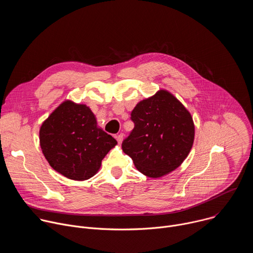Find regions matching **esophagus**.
Returning a JSON list of instances; mask_svg holds the SVG:
<instances>
[{"label":"esophagus","mask_w":253,"mask_h":253,"mask_svg":"<svg viewBox=\"0 0 253 253\" xmlns=\"http://www.w3.org/2000/svg\"><path fill=\"white\" fill-rule=\"evenodd\" d=\"M123 137H124V135H123L122 133H120V134H118V135L116 136V139H117L118 143H121V142L123 141Z\"/></svg>","instance_id":"1"}]
</instances>
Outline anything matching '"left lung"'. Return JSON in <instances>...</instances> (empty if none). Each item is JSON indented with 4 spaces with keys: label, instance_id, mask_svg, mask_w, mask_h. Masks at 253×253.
Returning a JSON list of instances; mask_svg holds the SVG:
<instances>
[{
    "label": "left lung",
    "instance_id": "left-lung-1",
    "mask_svg": "<svg viewBox=\"0 0 253 253\" xmlns=\"http://www.w3.org/2000/svg\"><path fill=\"white\" fill-rule=\"evenodd\" d=\"M134 128L122 142L124 153L144 175L161 177L180 166L194 140L190 113L172 94L160 90L131 113Z\"/></svg>",
    "mask_w": 253,
    "mask_h": 253
}]
</instances>
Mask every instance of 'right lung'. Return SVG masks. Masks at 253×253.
I'll use <instances>...</instances> for the list:
<instances>
[{"label":"right lung","mask_w":253,"mask_h":253,"mask_svg":"<svg viewBox=\"0 0 253 253\" xmlns=\"http://www.w3.org/2000/svg\"><path fill=\"white\" fill-rule=\"evenodd\" d=\"M117 141L97 126L90 108L65 101L40 129V145L53 169L73 180L94 176Z\"/></svg>","instance_id":"1"}]
</instances>
